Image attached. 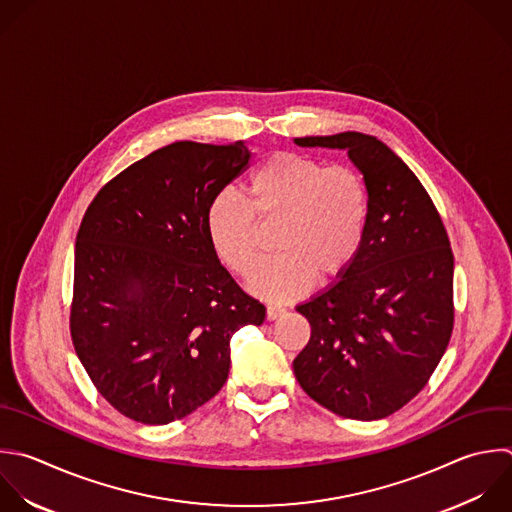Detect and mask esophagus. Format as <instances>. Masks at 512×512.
Masks as SVG:
<instances>
[{"instance_id":"1","label":"esophagus","mask_w":512,"mask_h":512,"mask_svg":"<svg viewBox=\"0 0 512 512\" xmlns=\"http://www.w3.org/2000/svg\"><path fill=\"white\" fill-rule=\"evenodd\" d=\"M284 314V308L282 306H268L266 308V318L268 320H276V318H280Z\"/></svg>"}]
</instances>
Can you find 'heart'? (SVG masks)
<instances>
[{"label": "heart", "mask_w": 512, "mask_h": 512, "mask_svg": "<svg viewBox=\"0 0 512 512\" xmlns=\"http://www.w3.org/2000/svg\"><path fill=\"white\" fill-rule=\"evenodd\" d=\"M368 216L362 178L348 166H324L308 156L278 152L244 182L242 198L224 190L206 210L208 240L234 272L248 274L260 256L258 223L280 220L276 250L250 278L254 294L288 302L314 280L344 272L354 260Z\"/></svg>", "instance_id": "b5f03b06"}]
</instances>
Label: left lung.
<instances>
[{"label": "left lung", "instance_id": "left-lung-1", "mask_svg": "<svg viewBox=\"0 0 512 512\" xmlns=\"http://www.w3.org/2000/svg\"><path fill=\"white\" fill-rule=\"evenodd\" d=\"M348 152L368 194L360 248L338 280L296 310L310 322L294 358L304 392L330 412L378 420L410 402L438 366L454 322V256L412 170L360 132L294 138Z\"/></svg>", "mask_w": 512, "mask_h": 512}]
</instances>
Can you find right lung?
Returning <instances> with one entry per match:
<instances>
[{"instance_id":"right-lung-1","label":"right lung","mask_w":512,"mask_h":512,"mask_svg":"<svg viewBox=\"0 0 512 512\" xmlns=\"http://www.w3.org/2000/svg\"><path fill=\"white\" fill-rule=\"evenodd\" d=\"M250 162L244 142H174L110 180L76 238L70 330L98 392L124 416L168 424L230 372V338L264 304L220 264L206 210Z\"/></svg>"}]
</instances>
